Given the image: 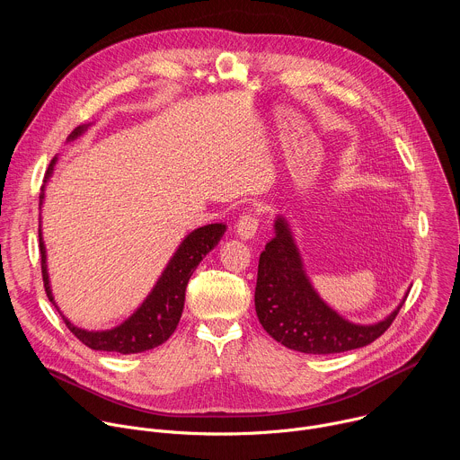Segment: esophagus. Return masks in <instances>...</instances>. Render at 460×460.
Returning <instances> with one entry per match:
<instances>
[{"label": "esophagus", "instance_id": "1", "mask_svg": "<svg viewBox=\"0 0 460 460\" xmlns=\"http://www.w3.org/2000/svg\"><path fill=\"white\" fill-rule=\"evenodd\" d=\"M256 229H258V218L251 213L240 217L238 224H236V234L242 238V240H251L254 238L256 234Z\"/></svg>", "mask_w": 460, "mask_h": 460}]
</instances>
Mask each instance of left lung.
Segmentation results:
<instances>
[{
    "label": "left lung",
    "instance_id": "obj_1",
    "mask_svg": "<svg viewBox=\"0 0 460 460\" xmlns=\"http://www.w3.org/2000/svg\"><path fill=\"white\" fill-rule=\"evenodd\" d=\"M273 229L275 236L258 261L254 307L261 327L277 342L307 355L344 353L371 344L395 320L410 291L382 320L351 322L327 305L313 288L288 218L279 215Z\"/></svg>",
    "mask_w": 460,
    "mask_h": 460
}]
</instances>
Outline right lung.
I'll return each instance as SVG.
<instances>
[{
	"instance_id": "right-lung-1",
	"label": "right lung",
	"mask_w": 460,
	"mask_h": 460,
	"mask_svg": "<svg viewBox=\"0 0 460 460\" xmlns=\"http://www.w3.org/2000/svg\"><path fill=\"white\" fill-rule=\"evenodd\" d=\"M91 125H80L69 135V142L80 138ZM58 162V156L52 158L45 180L40 192V209L45 200V185L50 180L54 172V165ZM227 226L226 224H208L204 227H199L190 231L176 247L171 260L167 261L165 270L162 271L160 279L153 286L151 293L146 296V300L138 305V309L125 318L121 323L111 330L103 332H89L82 330V327L75 325L69 318L59 311L56 305L50 280H49V270H47V249L41 236V226H40V251H41V275H43V286L47 291L49 300L54 304V307L59 311L61 318L67 323L69 330L76 339H80L87 348L96 351H112L121 355L130 353H142L153 348H158L164 344L176 330L180 322L183 302H185V288L192 275V271L199 268L200 261L206 258L209 251H213L218 242L222 240Z\"/></svg>"
}]
</instances>
